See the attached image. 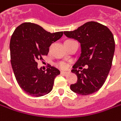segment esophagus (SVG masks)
I'll use <instances>...</instances> for the list:
<instances>
[{"mask_svg": "<svg viewBox=\"0 0 121 121\" xmlns=\"http://www.w3.org/2000/svg\"><path fill=\"white\" fill-rule=\"evenodd\" d=\"M69 73V71H61V72H60V73L64 75V76H67Z\"/></svg>", "mask_w": 121, "mask_h": 121, "instance_id": "esophagus-1", "label": "esophagus"}]
</instances>
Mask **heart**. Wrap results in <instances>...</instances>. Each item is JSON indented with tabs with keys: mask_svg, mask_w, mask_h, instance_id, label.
Returning a JSON list of instances; mask_svg holds the SVG:
<instances>
[{
	"mask_svg": "<svg viewBox=\"0 0 121 121\" xmlns=\"http://www.w3.org/2000/svg\"><path fill=\"white\" fill-rule=\"evenodd\" d=\"M58 66H59L61 69H66V68H67V67H68L67 64L66 63H64V62L60 63L59 65H58Z\"/></svg>",
	"mask_w": 121,
	"mask_h": 121,
	"instance_id": "heart-1",
	"label": "heart"
}]
</instances>
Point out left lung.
<instances>
[{
  "mask_svg": "<svg viewBox=\"0 0 121 121\" xmlns=\"http://www.w3.org/2000/svg\"><path fill=\"white\" fill-rule=\"evenodd\" d=\"M64 34L68 38L77 40L81 46L80 56L71 70L76 74L78 81L71 84V90L82 95L97 92L104 84L112 67L115 50L112 32L98 22H88Z\"/></svg>",
  "mask_w": 121,
  "mask_h": 121,
  "instance_id": "obj_1",
  "label": "left lung"
}]
</instances>
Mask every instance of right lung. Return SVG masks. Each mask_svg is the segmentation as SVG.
I'll use <instances>...</instances> for the list:
<instances>
[{
  "label": "right lung",
  "instance_id": "add662e5",
  "mask_svg": "<svg viewBox=\"0 0 121 121\" xmlns=\"http://www.w3.org/2000/svg\"><path fill=\"white\" fill-rule=\"evenodd\" d=\"M63 32L51 33L39 25L25 22L15 28L10 41L11 63L22 89L34 97L48 94L60 71L51 65L46 71L37 67V60L48 55L52 43L61 38Z\"/></svg>",
  "mask_w": 121,
  "mask_h": 121
}]
</instances>
